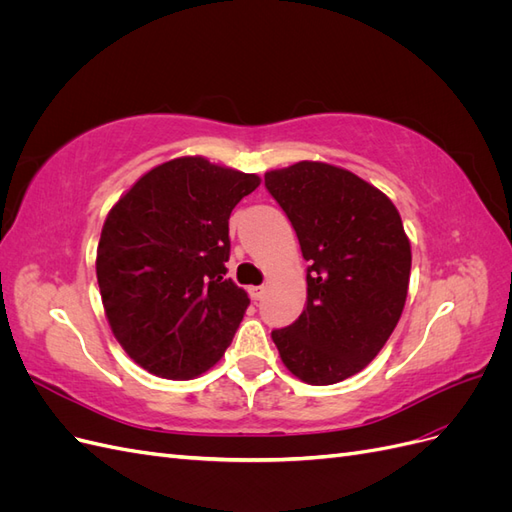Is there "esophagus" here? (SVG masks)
<instances>
[{"mask_svg": "<svg viewBox=\"0 0 512 512\" xmlns=\"http://www.w3.org/2000/svg\"><path fill=\"white\" fill-rule=\"evenodd\" d=\"M262 294H265V286H252V288H250V297H252V301H260V299H262Z\"/></svg>", "mask_w": 512, "mask_h": 512, "instance_id": "obj_1", "label": "esophagus"}]
</instances>
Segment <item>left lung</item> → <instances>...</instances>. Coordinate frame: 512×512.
<instances>
[{
  "label": "left lung",
  "mask_w": 512,
  "mask_h": 512,
  "mask_svg": "<svg viewBox=\"0 0 512 512\" xmlns=\"http://www.w3.org/2000/svg\"><path fill=\"white\" fill-rule=\"evenodd\" d=\"M265 185L309 262L303 314L271 337L303 382H342L371 363L404 312L412 254L399 211L374 185L324 162L271 170Z\"/></svg>",
  "instance_id": "obj_1"
}]
</instances>
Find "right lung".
<instances>
[{
  "label": "right lung",
  "instance_id": "1",
  "mask_svg": "<svg viewBox=\"0 0 512 512\" xmlns=\"http://www.w3.org/2000/svg\"><path fill=\"white\" fill-rule=\"evenodd\" d=\"M260 185L256 175L177 158L149 170L108 213L98 286L117 342L170 380L222 359L250 299L226 277L228 220Z\"/></svg>",
  "mask_w": 512,
  "mask_h": 512
}]
</instances>
